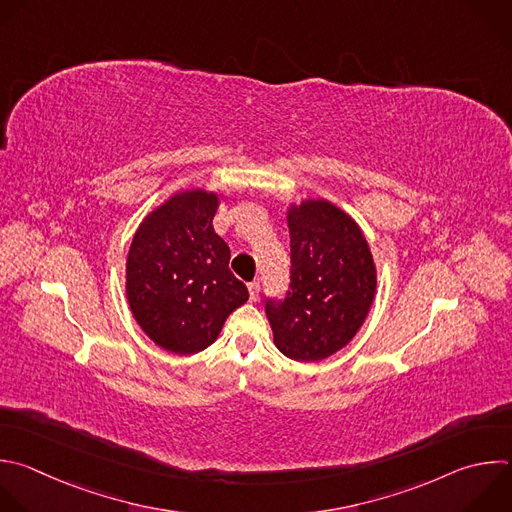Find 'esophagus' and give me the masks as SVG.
<instances>
[{
    "instance_id": "obj_1",
    "label": "esophagus",
    "mask_w": 512,
    "mask_h": 512,
    "mask_svg": "<svg viewBox=\"0 0 512 512\" xmlns=\"http://www.w3.org/2000/svg\"><path fill=\"white\" fill-rule=\"evenodd\" d=\"M247 287H249V299H251V301H257V299H259V289H261V285H259L257 281H251Z\"/></svg>"
}]
</instances>
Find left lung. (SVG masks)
I'll list each match as a JSON object with an SVG mask.
<instances>
[{"instance_id":"1","label":"left lung","mask_w":512,"mask_h":512,"mask_svg":"<svg viewBox=\"0 0 512 512\" xmlns=\"http://www.w3.org/2000/svg\"><path fill=\"white\" fill-rule=\"evenodd\" d=\"M291 281L285 299L265 311L277 350L295 362H319L352 342L374 295L376 265L358 223L325 199L287 211Z\"/></svg>"}]
</instances>
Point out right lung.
Instances as JSON below:
<instances>
[{"label":"right lung","mask_w":512,"mask_h":512,"mask_svg":"<svg viewBox=\"0 0 512 512\" xmlns=\"http://www.w3.org/2000/svg\"><path fill=\"white\" fill-rule=\"evenodd\" d=\"M219 195L183 191L144 217L126 259L130 311L152 342L179 356L209 348L225 319L249 299L215 233Z\"/></svg>","instance_id":"1"}]
</instances>
